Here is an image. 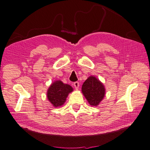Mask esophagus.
Segmentation results:
<instances>
[{"mask_svg": "<svg viewBox=\"0 0 150 150\" xmlns=\"http://www.w3.org/2000/svg\"><path fill=\"white\" fill-rule=\"evenodd\" d=\"M74 86H75V89H78L79 87V86H80L79 83V82H77V81L74 82Z\"/></svg>", "mask_w": 150, "mask_h": 150, "instance_id": "esophagus-1", "label": "esophagus"}]
</instances>
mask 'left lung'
Masks as SVG:
<instances>
[{
	"label": "left lung",
	"instance_id": "left-lung-1",
	"mask_svg": "<svg viewBox=\"0 0 150 150\" xmlns=\"http://www.w3.org/2000/svg\"><path fill=\"white\" fill-rule=\"evenodd\" d=\"M81 92L91 106H98L105 96V87L95 76H90L83 83Z\"/></svg>",
	"mask_w": 150,
	"mask_h": 150
}]
</instances>
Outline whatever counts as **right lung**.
I'll use <instances>...</instances> for the list:
<instances>
[{"label": "right lung", "instance_id": "add662e5", "mask_svg": "<svg viewBox=\"0 0 150 150\" xmlns=\"http://www.w3.org/2000/svg\"><path fill=\"white\" fill-rule=\"evenodd\" d=\"M73 91L70 85L64 83L60 80H55L47 90V97L53 107H59L64 104L67 96Z\"/></svg>", "mask_w": 150, "mask_h": 150}]
</instances>
